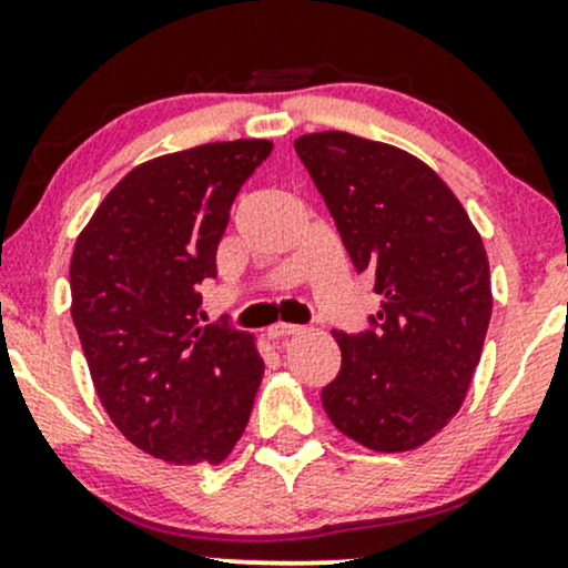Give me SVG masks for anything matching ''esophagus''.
Segmentation results:
<instances>
[{"instance_id": "obj_1", "label": "esophagus", "mask_w": 568, "mask_h": 568, "mask_svg": "<svg viewBox=\"0 0 568 568\" xmlns=\"http://www.w3.org/2000/svg\"><path fill=\"white\" fill-rule=\"evenodd\" d=\"M302 334V325H293V323H277L272 325L270 331H266V336L270 338H288V336H296Z\"/></svg>"}]
</instances>
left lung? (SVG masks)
Returning <instances> with one entry per match:
<instances>
[{"instance_id":"1","label":"left lung","mask_w":568,"mask_h":568,"mask_svg":"<svg viewBox=\"0 0 568 568\" xmlns=\"http://www.w3.org/2000/svg\"><path fill=\"white\" fill-rule=\"evenodd\" d=\"M357 275L382 304L342 349L323 408L374 452H408L448 425L480 361L491 280L480 234L454 192L389 143L325 130L293 141Z\"/></svg>"}]
</instances>
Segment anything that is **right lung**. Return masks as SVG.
<instances>
[{
	"instance_id": "1",
	"label": "right lung",
	"mask_w": 568,
	"mask_h": 568,
	"mask_svg": "<svg viewBox=\"0 0 568 568\" xmlns=\"http://www.w3.org/2000/svg\"><path fill=\"white\" fill-rule=\"evenodd\" d=\"M272 143H202L133 168L77 237L71 321L103 408L141 452L224 462L264 376L253 336L202 325L232 202Z\"/></svg>"
}]
</instances>
